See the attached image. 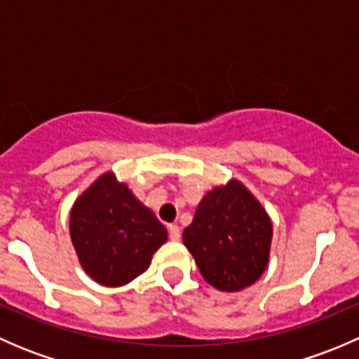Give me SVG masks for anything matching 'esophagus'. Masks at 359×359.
Masks as SVG:
<instances>
[{"label": "esophagus", "instance_id": "34e87169", "mask_svg": "<svg viewBox=\"0 0 359 359\" xmlns=\"http://www.w3.org/2000/svg\"><path fill=\"white\" fill-rule=\"evenodd\" d=\"M168 233H170V240H172V241H179L180 240V227L177 226V224H170Z\"/></svg>", "mask_w": 359, "mask_h": 359}]
</instances>
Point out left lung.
Returning <instances> with one entry per match:
<instances>
[{"label": "left lung", "instance_id": "1", "mask_svg": "<svg viewBox=\"0 0 359 359\" xmlns=\"http://www.w3.org/2000/svg\"><path fill=\"white\" fill-rule=\"evenodd\" d=\"M182 241L206 283L220 292H240L266 271L273 222L248 187L231 179L203 196Z\"/></svg>", "mask_w": 359, "mask_h": 359}]
</instances>
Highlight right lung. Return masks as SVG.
Returning a JSON list of instances; mask_svg holds the SVG:
<instances>
[{"mask_svg": "<svg viewBox=\"0 0 359 359\" xmlns=\"http://www.w3.org/2000/svg\"><path fill=\"white\" fill-rule=\"evenodd\" d=\"M69 234L83 271L102 287H123L146 273L166 243V227L114 172H104L71 208Z\"/></svg>", "mask_w": 359, "mask_h": 359, "instance_id": "1", "label": "right lung"}]
</instances>
